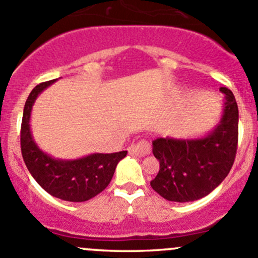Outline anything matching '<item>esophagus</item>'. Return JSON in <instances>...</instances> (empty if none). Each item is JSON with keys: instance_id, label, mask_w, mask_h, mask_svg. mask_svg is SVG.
<instances>
[{"instance_id": "34e87169", "label": "esophagus", "mask_w": 258, "mask_h": 258, "mask_svg": "<svg viewBox=\"0 0 258 258\" xmlns=\"http://www.w3.org/2000/svg\"><path fill=\"white\" fill-rule=\"evenodd\" d=\"M151 147L150 144H148L146 140H141L137 144H132L128 147V153L132 156H137V157H144V156L147 155L150 152Z\"/></svg>"}]
</instances>
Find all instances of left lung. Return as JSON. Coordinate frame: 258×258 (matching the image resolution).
<instances>
[{
    "label": "left lung",
    "mask_w": 258,
    "mask_h": 258,
    "mask_svg": "<svg viewBox=\"0 0 258 258\" xmlns=\"http://www.w3.org/2000/svg\"><path fill=\"white\" fill-rule=\"evenodd\" d=\"M223 93L218 123L205 136L195 139L165 137L152 141L160 171L151 187L172 202H192L211 194L230 172L238 140V107L232 91Z\"/></svg>",
    "instance_id": "left-lung-1"
}]
</instances>
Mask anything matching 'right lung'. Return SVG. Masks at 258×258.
Wrapping results in <instances>:
<instances>
[{
    "label": "right lung",
    "mask_w": 258,
    "mask_h": 258,
    "mask_svg": "<svg viewBox=\"0 0 258 258\" xmlns=\"http://www.w3.org/2000/svg\"><path fill=\"white\" fill-rule=\"evenodd\" d=\"M56 80L40 83L25 103L21 126V151L32 177L51 196L70 202H85L102 192L113 177L116 166L127 151L91 153L76 160L54 158L43 152L32 136L30 119L36 98Z\"/></svg>",
    "instance_id": "1"
}]
</instances>
